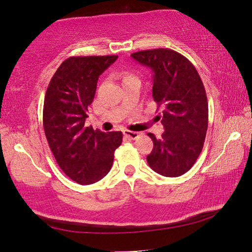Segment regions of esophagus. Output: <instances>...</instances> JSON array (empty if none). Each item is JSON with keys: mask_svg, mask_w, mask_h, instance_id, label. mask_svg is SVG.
<instances>
[{"mask_svg": "<svg viewBox=\"0 0 252 252\" xmlns=\"http://www.w3.org/2000/svg\"><path fill=\"white\" fill-rule=\"evenodd\" d=\"M123 134H125L126 138L132 139V140L136 139L140 135L139 132H134V131H130V130H125V131H123Z\"/></svg>", "mask_w": 252, "mask_h": 252, "instance_id": "1", "label": "esophagus"}]
</instances>
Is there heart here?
Masks as SVG:
<instances>
[{
  "instance_id": "b5f03b06",
  "label": "heart",
  "mask_w": 252,
  "mask_h": 252,
  "mask_svg": "<svg viewBox=\"0 0 252 252\" xmlns=\"http://www.w3.org/2000/svg\"><path fill=\"white\" fill-rule=\"evenodd\" d=\"M133 78H135V75L132 74L131 72H123V73H122V81H123V82H126V81L130 80V79H133Z\"/></svg>"
}]
</instances>
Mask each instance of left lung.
<instances>
[{"label":"left lung","mask_w":252,"mask_h":252,"mask_svg":"<svg viewBox=\"0 0 252 252\" xmlns=\"http://www.w3.org/2000/svg\"><path fill=\"white\" fill-rule=\"evenodd\" d=\"M135 61L151 67L152 96L162 106L160 139L148 133L153 149L147 157L150 168L164 177H179L192 168L202 151L208 129V100L194 65L170 49L139 51Z\"/></svg>","instance_id":"left-lung-1"}]
</instances>
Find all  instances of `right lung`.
I'll list each match as a JSON object with an SVG mask.
<instances>
[{
  "mask_svg": "<svg viewBox=\"0 0 252 252\" xmlns=\"http://www.w3.org/2000/svg\"><path fill=\"white\" fill-rule=\"evenodd\" d=\"M118 55L71 57L61 63L46 89L43 126L59 167L80 185H92L110 171L122 132L85 126L96 83Z\"/></svg>",
  "mask_w": 252,
  "mask_h": 252,
  "instance_id": "obj_1",
  "label": "right lung"
}]
</instances>
